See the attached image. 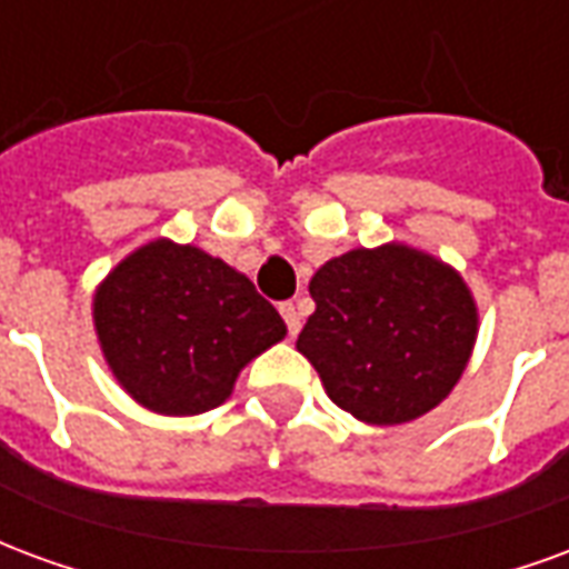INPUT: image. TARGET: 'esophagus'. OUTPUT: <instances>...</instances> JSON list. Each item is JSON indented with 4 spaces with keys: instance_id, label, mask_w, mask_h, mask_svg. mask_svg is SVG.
<instances>
[{
    "instance_id": "34e87169",
    "label": "esophagus",
    "mask_w": 569,
    "mask_h": 569,
    "mask_svg": "<svg viewBox=\"0 0 569 569\" xmlns=\"http://www.w3.org/2000/svg\"><path fill=\"white\" fill-rule=\"evenodd\" d=\"M280 313H283L286 329H289V335L296 338L298 329H301V313H298V308L292 305V301H283V305H280Z\"/></svg>"
}]
</instances>
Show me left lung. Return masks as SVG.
<instances>
[{
	"mask_svg": "<svg viewBox=\"0 0 569 569\" xmlns=\"http://www.w3.org/2000/svg\"><path fill=\"white\" fill-rule=\"evenodd\" d=\"M310 296L317 310L298 350L353 418L406 423L460 381L476 345V301L432 256L399 243L353 249L313 273Z\"/></svg>",
	"mask_w": 569,
	"mask_h": 569,
	"instance_id": "obj_1",
	"label": "left lung"
}]
</instances>
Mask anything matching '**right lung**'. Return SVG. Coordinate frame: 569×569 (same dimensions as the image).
Masks as SVG:
<instances>
[{
	"mask_svg": "<svg viewBox=\"0 0 569 569\" xmlns=\"http://www.w3.org/2000/svg\"><path fill=\"white\" fill-rule=\"evenodd\" d=\"M93 322L121 387L158 415L222 406L249 359L286 335L243 273L170 240L137 249L106 277Z\"/></svg>",
	"mask_w": 569,
	"mask_h": 569,
	"instance_id": "obj_1",
	"label": "right lung"
}]
</instances>
